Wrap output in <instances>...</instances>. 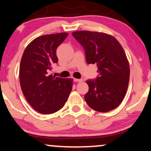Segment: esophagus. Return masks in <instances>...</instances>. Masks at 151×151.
Listing matches in <instances>:
<instances>
[{
  "mask_svg": "<svg viewBox=\"0 0 151 151\" xmlns=\"http://www.w3.org/2000/svg\"><path fill=\"white\" fill-rule=\"evenodd\" d=\"M74 81H76V82H81L83 81V79H74Z\"/></svg>",
  "mask_w": 151,
  "mask_h": 151,
  "instance_id": "34e87169",
  "label": "esophagus"
}]
</instances>
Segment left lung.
Masks as SVG:
<instances>
[{"instance_id":"1","label":"left lung","mask_w":151,"mask_h":151,"mask_svg":"<svg viewBox=\"0 0 151 151\" xmlns=\"http://www.w3.org/2000/svg\"><path fill=\"white\" fill-rule=\"evenodd\" d=\"M85 51L88 64H97L98 75L88 79L85 100L97 111L107 112L120 105L126 94L129 65L122 46L113 36L81 30L72 33Z\"/></svg>"}]
</instances>
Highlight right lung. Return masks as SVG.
I'll list each match as a JSON object with an SVG mask.
<instances>
[{
  "label": "right lung",
  "mask_w": 151,
  "mask_h": 151,
  "mask_svg": "<svg viewBox=\"0 0 151 151\" xmlns=\"http://www.w3.org/2000/svg\"><path fill=\"white\" fill-rule=\"evenodd\" d=\"M68 33L40 36L25 49L19 67L20 85L34 109L44 114L55 113L65 105L72 88L71 78L56 77L49 72L58 63L56 49Z\"/></svg>",
  "instance_id": "right-lung-1"
}]
</instances>
